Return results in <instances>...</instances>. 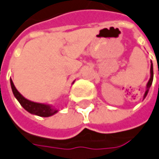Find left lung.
Wrapping results in <instances>:
<instances>
[{"mask_svg": "<svg viewBox=\"0 0 159 159\" xmlns=\"http://www.w3.org/2000/svg\"><path fill=\"white\" fill-rule=\"evenodd\" d=\"M152 82H153V65H152V62H151V66H150V77H149L148 82L147 83V85H146V91H145V93L143 95V100L146 98V96H147V94L148 93V90H149V88H150L151 84H152Z\"/></svg>", "mask_w": 159, "mask_h": 159, "instance_id": "1", "label": "left lung"}]
</instances>
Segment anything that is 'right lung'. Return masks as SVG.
<instances>
[{"label":"right lung","instance_id":"obj_1","mask_svg":"<svg viewBox=\"0 0 159 159\" xmlns=\"http://www.w3.org/2000/svg\"><path fill=\"white\" fill-rule=\"evenodd\" d=\"M11 89H12V93L14 94L15 98L18 100L20 105L24 107L27 112H29V113H31L33 115L39 116L48 117V116H53L54 114H56L59 111L56 107H53L52 105L45 104V103L34 102V101H31V100L25 99L24 96L16 89V87H15L11 79Z\"/></svg>","mask_w":159,"mask_h":159}]
</instances>
